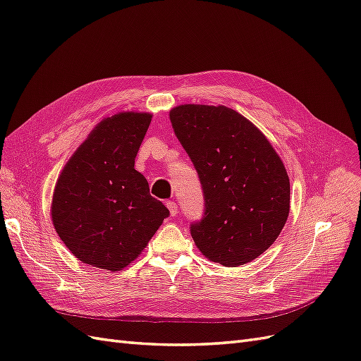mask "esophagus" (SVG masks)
Listing matches in <instances>:
<instances>
[{"mask_svg":"<svg viewBox=\"0 0 361 361\" xmlns=\"http://www.w3.org/2000/svg\"><path fill=\"white\" fill-rule=\"evenodd\" d=\"M166 204H167V207H169L170 215H171V216H176V215H178V204L174 203L173 200H169Z\"/></svg>","mask_w":361,"mask_h":361,"instance_id":"1","label":"esophagus"}]
</instances>
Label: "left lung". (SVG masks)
<instances>
[{
	"mask_svg": "<svg viewBox=\"0 0 361 361\" xmlns=\"http://www.w3.org/2000/svg\"><path fill=\"white\" fill-rule=\"evenodd\" d=\"M171 126L197 170L204 214L191 224L202 253L224 267L248 264L279 238L290 185L268 138L232 108L179 105Z\"/></svg>",
	"mask_w": 361,
	"mask_h": 361,
	"instance_id": "1",
	"label": "left lung"
}]
</instances>
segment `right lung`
<instances>
[{"mask_svg": "<svg viewBox=\"0 0 361 361\" xmlns=\"http://www.w3.org/2000/svg\"><path fill=\"white\" fill-rule=\"evenodd\" d=\"M152 114L104 118L76 149L56 183L51 215L78 260L120 271L134 262L170 215L134 169Z\"/></svg>", "mask_w": 361, "mask_h": 361, "instance_id": "add662e5", "label": "right lung"}]
</instances>
